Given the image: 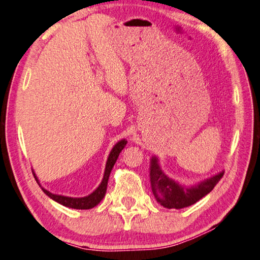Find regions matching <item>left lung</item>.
Listing matches in <instances>:
<instances>
[{
	"mask_svg": "<svg viewBox=\"0 0 260 260\" xmlns=\"http://www.w3.org/2000/svg\"><path fill=\"white\" fill-rule=\"evenodd\" d=\"M223 174L224 171H221L192 186H185L164 174L156 156H152L150 159L149 175L152 194L159 205L169 209H180L196 204L215 187Z\"/></svg>",
	"mask_w": 260,
	"mask_h": 260,
	"instance_id": "obj_1",
	"label": "left lung"
}]
</instances>
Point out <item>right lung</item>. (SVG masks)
Wrapping results in <instances>:
<instances>
[{
	"label": "right lung",
	"mask_w": 260,
	"mask_h": 260,
	"mask_svg": "<svg viewBox=\"0 0 260 260\" xmlns=\"http://www.w3.org/2000/svg\"><path fill=\"white\" fill-rule=\"evenodd\" d=\"M127 141L125 139L120 140V141L117 142L114 145V147L112 148V150H111L108 160H106V166H105V171H104V177H103V180L102 183L100 184V186H98L96 189L92 193H90L89 196L86 197H82V198H72V197H64V196H60V194H53L47 189H45L44 187H41V185L39 184V180L37 178V176L34 171V175H35V178L37 180V183L39 184V186L43 189L44 193L46 196H48L51 199H53L56 203H59L61 205L66 206V207H69V208H74V209H90V208H93L94 206H97L98 204L101 203L103 200V198L105 197V193H106V188H108V182H109V177L111 171H112V168L115 164V160H117L119 154H120L121 150L125 148Z\"/></svg>",
	"instance_id": "right-lung-1"
}]
</instances>
